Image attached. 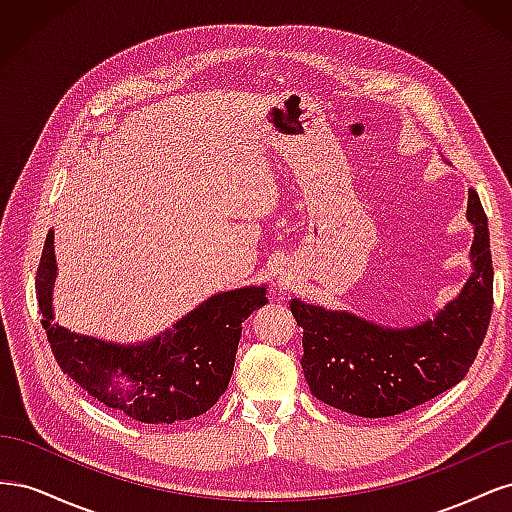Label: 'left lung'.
Segmentation results:
<instances>
[{
    "label": "left lung",
    "instance_id": "left-lung-1",
    "mask_svg": "<svg viewBox=\"0 0 512 512\" xmlns=\"http://www.w3.org/2000/svg\"><path fill=\"white\" fill-rule=\"evenodd\" d=\"M468 220L474 226V271L459 297L433 320L391 329L348 312L290 301L303 329L301 367L314 397L356 416L382 418L421 406L466 378L493 307L487 215L474 190L468 192Z\"/></svg>",
    "mask_w": 512,
    "mask_h": 512
}]
</instances>
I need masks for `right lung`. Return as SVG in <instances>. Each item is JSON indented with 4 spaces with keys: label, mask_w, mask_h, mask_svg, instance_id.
I'll list each match as a JSON object with an SVG mask.
<instances>
[{
    "label": "right lung",
    "mask_w": 512,
    "mask_h": 512,
    "mask_svg": "<svg viewBox=\"0 0 512 512\" xmlns=\"http://www.w3.org/2000/svg\"><path fill=\"white\" fill-rule=\"evenodd\" d=\"M55 273L51 230L36 273V297L57 365L91 397L149 425L188 421L215 406L235 367L241 324L269 303L265 286L218 292L173 329L145 344L119 346L70 333L53 322ZM117 377H126L133 389L121 390Z\"/></svg>",
    "instance_id": "obj_1"
}]
</instances>
